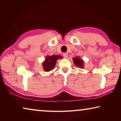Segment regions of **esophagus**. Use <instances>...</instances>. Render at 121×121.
<instances>
[{"instance_id": "esophagus-1", "label": "esophagus", "mask_w": 121, "mask_h": 121, "mask_svg": "<svg viewBox=\"0 0 121 121\" xmlns=\"http://www.w3.org/2000/svg\"><path fill=\"white\" fill-rule=\"evenodd\" d=\"M63 56H64V58H67V57H68V54H67V53H64L63 54Z\"/></svg>"}]
</instances>
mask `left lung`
<instances>
[{"label":"left lung","mask_w":121,"mask_h":121,"mask_svg":"<svg viewBox=\"0 0 121 121\" xmlns=\"http://www.w3.org/2000/svg\"><path fill=\"white\" fill-rule=\"evenodd\" d=\"M73 62L74 64L76 65L77 67H79V68H84V61L81 59L79 57H76V58H73Z\"/></svg>","instance_id":"1"}]
</instances>
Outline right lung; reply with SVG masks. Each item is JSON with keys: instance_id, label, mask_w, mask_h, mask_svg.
<instances>
[{"instance_id": "1", "label": "right lung", "mask_w": 121, "mask_h": 121, "mask_svg": "<svg viewBox=\"0 0 121 121\" xmlns=\"http://www.w3.org/2000/svg\"><path fill=\"white\" fill-rule=\"evenodd\" d=\"M62 57L59 55H53L51 56H48L45 60L43 63V67L44 71H50L54 68L56 61L59 59H61Z\"/></svg>"}]
</instances>
